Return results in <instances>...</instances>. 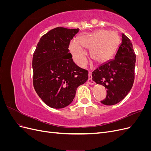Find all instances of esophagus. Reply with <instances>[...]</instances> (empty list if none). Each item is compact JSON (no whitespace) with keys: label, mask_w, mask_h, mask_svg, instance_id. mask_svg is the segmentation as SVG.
I'll list each match as a JSON object with an SVG mask.
<instances>
[{"label":"esophagus","mask_w":151,"mask_h":151,"mask_svg":"<svg viewBox=\"0 0 151 151\" xmlns=\"http://www.w3.org/2000/svg\"><path fill=\"white\" fill-rule=\"evenodd\" d=\"M89 78H88V83L89 84H94V81L92 80V77H91V72H89Z\"/></svg>","instance_id":"obj_1"}]
</instances>
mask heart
Segmentation results:
<instances>
[{"mask_svg": "<svg viewBox=\"0 0 151 151\" xmlns=\"http://www.w3.org/2000/svg\"><path fill=\"white\" fill-rule=\"evenodd\" d=\"M120 43V36L116 31L100 29L81 36L78 42L73 41L69 50L75 62L79 66L86 65L87 59L83 49L90 50V57L95 63L104 62L115 52Z\"/></svg>", "mask_w": 151, "mask_h": 151, "instance_id": "1", "label": "heart"}]
</instances>
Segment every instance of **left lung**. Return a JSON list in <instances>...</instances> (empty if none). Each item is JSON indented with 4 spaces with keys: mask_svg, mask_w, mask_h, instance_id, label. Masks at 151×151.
I'll use <instances>...</instances> for the list:
<instances>
[{
    "mask_svg": "<svg viewBox=\"0 0 151 151\" xmlns=\"http://www.w3.org/2000/svg\"><path fill=\"white\" fill-rule=\"evenodd\" d=\"M122 37L115 58L92 72L93 80L107 89L106 98L101 101L105 105L121 101L130 92L134 82L136 56L130 40L123 33Z\"/></svg>",
    "mask_w": 151,
    "mask_h": 151,
    "instance_id": "1",
    "label": "left lung"
}]
</instances>
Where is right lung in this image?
<instances>
[{"label": "right lung", "mask_w": 151, "mask_h": 151, "mask_svg": "<svg viewBox=\"0 0 151 151\" xmlns=\"http://www.w3.org/2000/svg\"><path fill=\"white\" fill-rule=\"evenodd\" d=\"M79 29L58 27L40 38L33 53V86L42 101L63 108L74 99L77 88L88 79V71L77 66L69 52L70 40Z\"/></svg>", "instance_id": "add662e5"}]
</instances>
